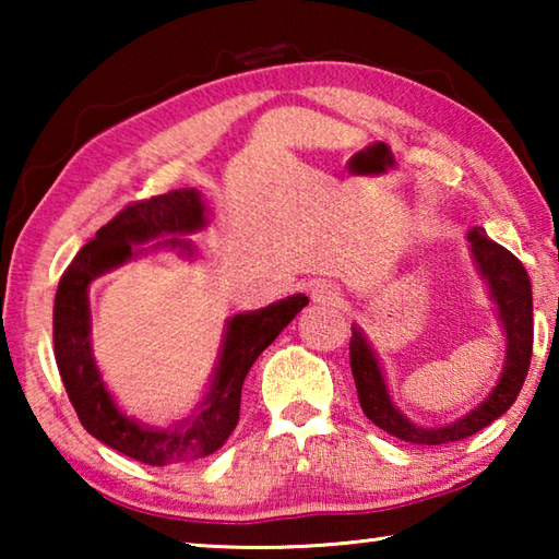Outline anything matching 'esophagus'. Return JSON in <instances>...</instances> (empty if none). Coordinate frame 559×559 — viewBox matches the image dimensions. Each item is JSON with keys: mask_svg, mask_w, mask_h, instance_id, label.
Listing matches in <instances>:
<instances>
[{"mask_svg": "<svg viewBox=\"0 0 559 559\" xmlns=\"http://www.w3.org/2000/svg\"><path fill=\"white\" fill-rule=\"evenodd\" d=\"M310 300L318 302V306H337V302L343 300V293H340L335 283L318 281L313 283V288H310Z\"/></svg>", "mask_w": 559, "mask_h": 559, "instance_id": "obj_1", "label": "esophagus"}]
</instances>
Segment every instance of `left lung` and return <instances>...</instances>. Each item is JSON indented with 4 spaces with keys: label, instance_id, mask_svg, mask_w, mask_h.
Returning <instances> with one entry per match:
<instances>
[{
    "label": "left lung",
    "instance_id": "left-lung-1",
    "mask_svg": "<svg viewBox=\"0 0 559 559\" xmlns=\"http://www.w3.org/2000/svg\"><path fill=\"white\" fill-rule=\"evenodd\" d=\"M468 241L480 276L488 281L490 296L496 300L500 323H503L508 337L503 377H500L496 390L490 392L484 404L468 412L463 419L449 424V427H416L392 404L384 374L370 343L359 333V328H353L349 367H353L359 406H362L367 419L402 441L421 443V447H441V443L468 439L480 429H486L490 421H496L500 414H506L518 400L520 390H523L530 357H533V286H530V276L523 261H518L506 246L490 241L480 226L468 231Z\"/></svg>",
    "mask_w": 559,
    "mask_h": 559
}]
</instances>
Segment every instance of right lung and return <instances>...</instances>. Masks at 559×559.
I'll return each instance as SVG.
<instances>
[{"label":"right lung","instance_id":"right-lung-1","mask_svg":"<svg viewBox=\"0 0 559 559\" xmlns=\"http://www.w3.org/2000/svg\"><path fill=\"white\" fill-rule=\"evenodd\" d=\"M204 204L197 189H173L150 200L130 202L100 226L75 253L71 266L63 271L53 300V355L66 394L91 437L108 443L126 456L147 466L189 463L214 453L229 439L241 409V386L251 365L281 335L302 306L306 296H290L273 302L257 313L234 316L226 325V337L216 367L212 392L202 402V412L177 429H150L128 419L112 404L91 355V281L132 257V243H145L157 236H173L169 246H185L175 236L202 229Z\"/></svg>","mask_w":559,"mask_h":559}]
</instances>
